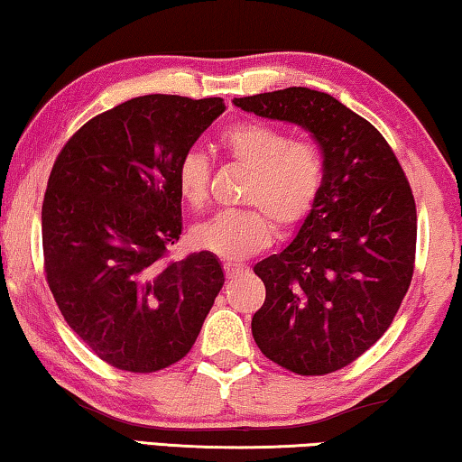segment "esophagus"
I'll return each mask as SVG.
<instances>
[{"mask_svg":"<svg viewBox=\"0 0 462 462\" xmlns=\"http://www.w3.org/2000/svg\"><path fill=\"white\" fill-rule=\"evenodd\" d=\"M224 273H226V280H234V277L246 273V267L236 265V263H224Z\"/></svg>","mask_w":462,"mask_h":462,"instance_id":"esophagus-1","label":"esophagus"}]
</instances>
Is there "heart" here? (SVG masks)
Returning <instances> with one entry per match:
<instances>
[{"label":"heart","mask_w":462,"mask_h":462,"mask_svg":"<svg viewBox=\"0 0 462 462\" xmlns=\"http://www.w3.org/2000/svg\"><path fill=\"white\" fill-rule=\"evenodd\" d=\"M226 156L248 171L243 203L251 208L219 211L197 224L191 243L226 261H240L265 248L273 226L282 234L306 222L325 187V158L310 139H291L263 121H238L217 137ZM211 166L203 152L189 150L179 160L177 189L193 209L209 197Z\"/></svg>","instance_id":"1"}]
</instances>
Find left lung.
<instances>
[{
  "instance_id": "8db88e82",
  "label": "left lung",
  "mask_w": 462,
  "mask_h": 462,
  "mask_svg": "<svg viewBox=\"0 0 462 462\" xmlns=\"http://www.w3.org/2000/svg\"><path fill=\"white\" fill-rule=\"evenodd\" d=\"M234 105L309 129L323 152L317 208L290 246L254 265L267 294L251 327L271 362L300 376L331 374L374 346L407 294L411 187L380 131L331 94L285 88Z\"/></svg>"
}]
</instances>
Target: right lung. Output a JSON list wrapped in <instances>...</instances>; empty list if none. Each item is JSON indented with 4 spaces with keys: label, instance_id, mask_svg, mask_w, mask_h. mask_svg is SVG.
<instances>
[{
    "label": "right lung",
    "instance_id": "obj_1",
    "mask_svg": "<svg viewBox=\"0 0 462 462\" xmlns=\"http://www.w3.org/2000/svg\"><path fill=\"white\" fill-rule=\"evenodd\" d=\"M224 108L131 98L84 123L55 160L42 201L47 283L65 323L113 368L150 374L182 360L222 290L211 253L166 257L182 232L179 160Z\"/></svg>",
    "mask_w": 462,
    "mask_h": 462
}]
</instances>
